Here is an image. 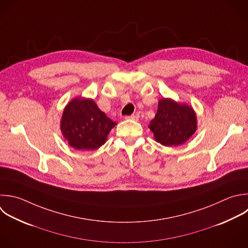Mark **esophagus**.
<instances>
[{"label":"esophagus","instance_id":"esophagus-1","mask_svg":"<svg viewBox=\"0 0 248 248\" xmlns=\"http://www.w3.org/2000/svg\"><path fill=\"white\" fill-rule=\"evenodd\" d=\"M125 119H130V120H135V121H138L139 120V117L137 115H130V116H125Z\"/></svg>","mask_w":248,"mask_h":248}]
</instances>
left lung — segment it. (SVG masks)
<instances>
[{
    "mask_svg": "<svg viewBox=\"0 0 248 248\" xmlns=\"http://www.w3.org/2000/svg\"><path fill=\"white\" fill-rule=\"evenodd\" d=\"M157 142L165 146L184 143L196 131L197 119L192 108L177 104L170 99H162L149 125Z\"/></svg>",
    "mask_w": 248,
    "mask_h": 248,
    "instance_id": "left-lung-1",
    "label": "left lung"
}]
</instances>
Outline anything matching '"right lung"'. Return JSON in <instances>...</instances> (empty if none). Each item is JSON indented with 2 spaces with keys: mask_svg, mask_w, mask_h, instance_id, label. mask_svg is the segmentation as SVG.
Returning <instances> with one entry per match:
<instances>
[{
  "mask_svg": "<svg viewBox=\"0 0 248 248\" xmlns=\"http://www.w3.org/2000/svg\"><path fill=\"white\" fill-rule=\"evenodd\" d=\"M116 125L90 99H75L64 109L61 131L69 144L78 150L102 146Z\"/></svg>",
  "mask_w": 248,
  "mask_h": 248,
  "instance_id": "right-lung-1",
  "label": "right lung"
}]
</instances>
